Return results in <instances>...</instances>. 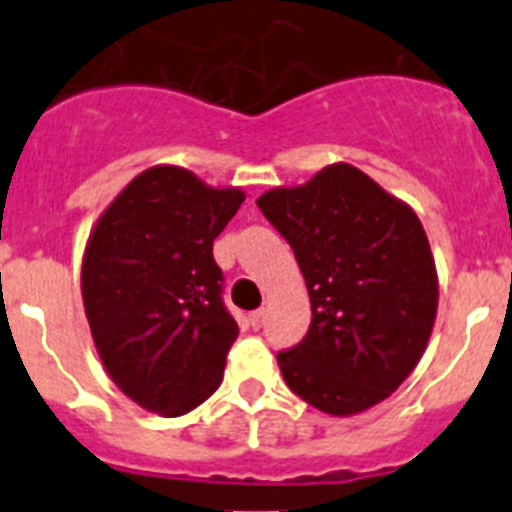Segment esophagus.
<instances>
[{"label":"esophagus","instance_id":"1","mask_svg":"<svg viewBox=\"0 0 512 512\" xmlns=\"http://www.w3.org/2000/svg\"><path fill=\"white\" fill-rule=\"evenodd\" d=\"M264 318H266V312H264V310H253L251 315H248V323H251V328L259 330L261 325H264Z\"/></svg>","mask_w":512,"mask_h":512}]
</instances>
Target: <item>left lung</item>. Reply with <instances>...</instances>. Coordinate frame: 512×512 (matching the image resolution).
<instances>
[{"mask_svg": "<svg viewBox=\"0 0 512 512\" xmlns=\"http://www.w3.org/2000/svg\"><path fill=\"white\" fill-rule=\"evenodd\" d=\"M256 205L292 246L310 295L307 336L277 354L289 390L330 415L390 397L436 320V266L418 215L348 164Z\"/></svg>", "mask_w": 512, "mask_h": 512, "instance_id": "left-lung-1", "label": "left lung"}]
</instances>
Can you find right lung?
I'll use <instances>...</instances> for the list:
<instances>
[{
    "label": "right lung",
    "instance_id": "1",
    "mask_svg": "<svg viewBox=\"0 0 512 512\" xmlns=\"http://www.w3.org/2000/svg\"><path fill=\"white\" fill-rule=\"evenodd\" d=\"M243 200L241 189L153 166L99 217L81 297L104 369L140 408L184 415L223 382L238 323L223 302L212 243Z\"/></svg>",
    "mask_w": 512,
    "mask_h": 512
}]
</instances>
